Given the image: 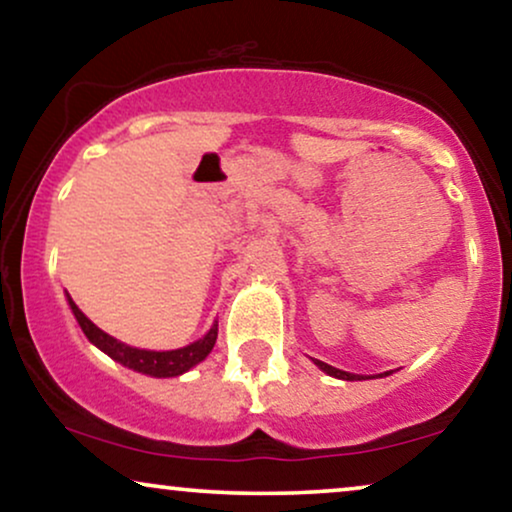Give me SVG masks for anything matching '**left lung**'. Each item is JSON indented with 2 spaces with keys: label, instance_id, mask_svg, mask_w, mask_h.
I'll use <instances>...</instances> for the list:
<instances>
[{
  "label": "left lung",
  "instance_id": "left-lung-1",
  "mask_svg": "<svg viewBox=\"0 0 512 512\" xmlns=\"http://www.w3.org/2000/svg\"><path fill=\"white\" fill-rule=\"evenodd\" d=\"M315 364H317V367H320L322 371H327V374H329V376L343 378V381H360V378H364V376H357V374H348V371H341V369L331 367V364H327V362H320V360H315Z\"/></svg>",
  "mask_w": 512,
  "mask_h": 512
}]
</instances>
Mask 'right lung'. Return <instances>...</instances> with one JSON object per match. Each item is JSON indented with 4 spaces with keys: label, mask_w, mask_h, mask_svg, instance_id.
Here are the masks:
<instances>
[{
    "label": "right lung",
    "mask_w": 512,
    "mask_h": 512,
    "mask_svg": "<svg viewBox=\"0 0 512 512\" xmlns=\"http://www.w3.org/2000/svg\"><path fill=\"white\" fill-rule=\"evenodd\" d=\"M70 301V308L72 313H75L79 327L89 338L91 343L98 345V348L103 350L105 355H110L112 360H117L119 364H124V367L134 369V371H141V374H150V376H157V378H169V376H178L183 374V371H188L190 367H195L197 362H202L204 357L211 353V348H214L216 343V336H218V324L209 329V334L204 338H199V341L185 345V348H178V350H167V353H155V350H138V348H131V345H124L119 343L117 338H112L105 334L96 327L94 322L86 317L82 310L77 308L75 301L68 296Z\"/></svg>",
    "instance_id": "obj_1"
}]
</instances>
